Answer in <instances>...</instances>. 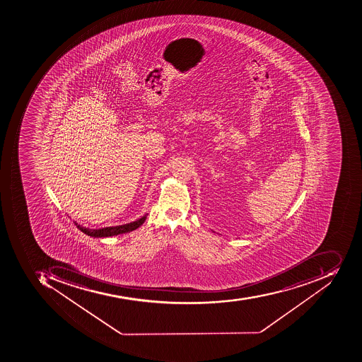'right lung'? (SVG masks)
I'll list each match as a JSON object with an SVG mask.
<instances>
[{
    "mask_svg": "<svg viewBox=\"0 0 362 362\" xmlns=\"http://www.w3.org/2000/svg\"><path fill=\"white\" fill-rule=\"evenodd\" d=\"M145 219H146V216L141 218V219L136 220V221L127 223V225L117 226V227L101 228V229H88V228L81 227V226L78 225L76 221L75 225L80 231H83L85 235H90V237H112V235H122V233H127V232H131L133 231V230L137 229V228L144 223Z\"/></svg>",
    "mask_w": 362,
    "mask_h": 362,
    "instance_id": "right-lung-1",
    "label": "right lung"
}]
</instances>
